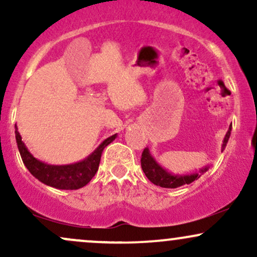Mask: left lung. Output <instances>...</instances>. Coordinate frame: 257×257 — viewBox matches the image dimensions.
I'll return each instance as SVG.
<instances>
[{
    "instance_id": "8db88e82",
    "label": "left lung",
    "mask_w": 257,
    "mask_h": 257,
    "mask_svg": "<svg viewBox=\"0 0 257 257\" xmlns=\"http://www.w3.org/2000/svg\"><path fill=\"white\" fill-rule=\"evenodd\" d=\"M229 135H231V126H229L228 132H227L225 140L222 144V150L225 149L227 141H228ZM141 168H143L144 173L147 176V179L155 184L156 186H161L164 188H176L180 186L191 184L194 180H197L200 175L198 174H191V175H185V176H179V175H172L166 170L163 169L161 166H158L156 163L155 159L152 158V156L150 155L149 149H144L143 155H141ZM208 170V168L202 169V173H204Z\"/></svg>"
}]
</instances>
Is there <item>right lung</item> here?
I'll use <instances>...</instances> for the list:
<instances>
[{
    "label": "right lung",
    "mask_w": 257,
    "mask_h": 257,
    "mask_svg": "<svg viewBox=\"0 0 257 257\" xmlns=\"http://www.w3.org/2000/svg\"><path fill=\"white\" fill-rule=\"evenodd\" d=\"M114 138H116V134L102 141L101 145L84 161L78 162L76 164H70V166H49V164L37 161L28 151L24 143L22 141L19 132L16 129L18 149H19L20 156H22L23 162L29 172L41 182L59 188V190H78L87 185L98 172L102 151L108 144L112 143Z\"/></svg>",
    "instance_id": "obj_1"
}]
</instances>
